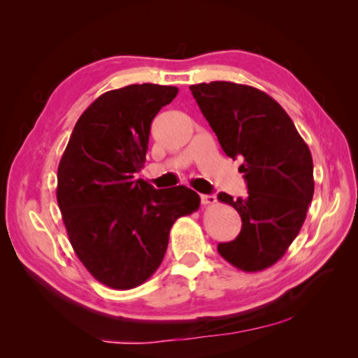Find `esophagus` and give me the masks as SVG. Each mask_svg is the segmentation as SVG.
Here are the masks:
<instances>
[{"label":"esophagus","instance_id":"34e87169","mask_svg":"<svg viewBox=\"0 0 358 358\" xmlns=\"http://www.w3.org/2000/svg\"><path fill=\"white\" fill-rule=\"evenodd\" d=\"M201 202H202V205H215L216 197L213 196V194H202Z\"/></svg>","mask_w":358,"mask_h":358}]
</instances>
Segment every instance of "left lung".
Returning <instances> with one entry per match:
<instances>
[{
    "label": "left lung",
    "mask_w": 358,
    "mask_h": 358,
    "mask_svg": "<svg viewBox=\"0 0 358 358\" xmlns=\"http://www.w3.org/2000/svg\"><path fill=\"white\" fill-rule=\"evenodd\" d=\"M191 93L229 157L248 196L226 202L241 216L238 237L217 245V252L243 271L278 262L299 235L313 201V157L286 110L268 94L248 85L210 82L191 85Z\"/></svg>",
    "instance_id": "obj_1"
}]
</instances>
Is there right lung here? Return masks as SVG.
<instances>
[{"label":"right lung","instance_id":"add662e5","mask_svg":"<svg viewBox=\"0 0 358 358\" xmlns=\"http://www.w3.org/2000/svg\"><path fill=\"white\" fill-rule=\"evenodd\" d=\"M177 87L142 83L101 94L74 126L58 166L57 201L72 248L112 289L141 286L155 273L180 216L201 205L186 186L155 189L141 172L151 121Z\"/></svg>","mask_w":358,"mask_h":358}]
</instances>
